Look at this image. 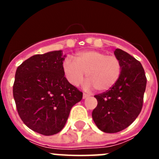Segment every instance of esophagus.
<instances>
[{
    "label": "esophagus",
    "mask_w": 159,
    "mask_h": 159,
    "mask_svg": "<svg viewBox=\"0 0 159 159\" xmlns=\"http://www.w3.org/2000/svg\"><path fill=\"white\" fill-rule=\"evenodd\" d=\"M88 96H89V95H88V94H86V93L83 94V98H84V99H87Z\"/></svg>",
    "instance_id": "1"
}]
</instances>
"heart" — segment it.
I'll list each match as a JSON object with an SVG mask.
<instances>
[{
    "mask_svg": "<svg viewBox=\"0 0 159 159\" xmlns=\"http://www.w3.org/2000/svg\"><path fill=\"white\" fill-rule=\"evenodd\" d=\"M62 67L66 79L71 85L79 86L86 72L88 79L86 88L95 87L99 92L111 89L119 80L122 72V64L118 57L96 50L80 52L75 55V60L67 57Z\"/></svg>",
    "mask_w": 159,
    "mask_h": 159,
    "instance_id": "obj_1",
    "label": "heart"
}]
</instances>
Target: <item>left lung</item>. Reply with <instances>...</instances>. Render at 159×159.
<instances>
[{
	"instance_id": "8db88e82",
	"label": "left lung",
	"mask_w": 159,
	"mask_h": 159,
	"mask_svg": "<svg viewBox=\"0 0 159 159\" xmlns=\"http://www.w3.org/2000/svg\"><path fill=\"white\" fill-rule=\"evenodd\" d=\"M114 54L122 64V72L115 85L103 93L95 95L98 101L92 111L97 127L105 133H116L129 127L143 107L147 86L141 63L122 49Z\"/></svg>"
}]
</instances>
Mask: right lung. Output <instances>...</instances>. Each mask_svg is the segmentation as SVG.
Here are the masks:
<instances>
[{
  "mask_svg": "<svg viewBox=\"0 0 159 159\" xmlns=\"http://www.w3.org/2000/svg\"><path fill=\"white\" fill-rule=\"evenodd\" d=\"M65 57L61 50L35 55L16 71L12 91L18 114L29 128L43 135L62 130L71 107L83 98L64 76Z\"/></svg>",
  "mask_w": 159,
  "mask_h": 159,
  "instance_id": "obj_1",
  "label": "right lung"
}]
</instances>
